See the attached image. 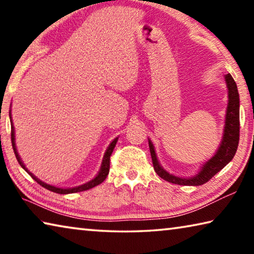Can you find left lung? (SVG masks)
Returning a JSON list of instances; mask_svg holds the SVG:
<instances>
[{"label":"left lung","instance_id":"8db88e82","mask_svg":"<svg viewBox=\"0 0 254 254\" xmlns=\"http://www.w3.org/2000/svg\"><path fill=\"white\" fill-rule=\"evenodd\" d=\"M225 83L227 87V107L225 114V124L223 130L222 141L220 147L216 150L214 156L206 161L200 167L198 173L191 177H178L173 174H169L162 168L159 162L152 141L149 140L150 153H151L152 163L154 171L159 177L167 180L171 184L183 185V186H199L207 183L208 180L214 177L218 171H221L235 156L236 149L239 145L240 139V96L238 86L230 74L225 75Z\"/></svg>","mask_w":254,"mask_h":254}]
</instances>
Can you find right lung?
Returning a JSON list of instances; mask_svg holds the SVG:
<instances>
[{
  "label": "right lung",
  "mask_w": 254,
  "mask_h": 254,
  "mask_svg": "<svg viewBox=\"0 0 254 254\" xmlns=\"http://www.w3.org/2000/svg\"><path fill=\"white\" fill-rule=\"evenodd\" d=\"M10 121H11V141H12V148H13V151L14 154L16 157V160L20 163V166L22 167V168L27 171V173L31 176V177L36 180L38 184H40L42 187H45L48 189L50 191H54V192H57V194H72V192H78V191H84V190H87V189H91L94 188L97 185L102 184L104 182L105 178L107 177V175H109V171H110V157L112 152H113V150L115 148V144H117L119 137H115V139L112 141L110 143L109 147H107L106 151L104 153V157H103V160H102V165H101V168L100 171H98V174L94 177L92 180H89V182L85 183L83 185H80V186H76V187H70V188H62V187H56L53 186V185H49V184H46L40 180L38 177H36L32 173H30L28 170L27 167H25L24 163L21 160V158L18 153V150H16V145H15V132H14V127H13V122H12V117H11V111H10Z\"/></svg>",
  "instance_id": "1"
}]
</instances>
